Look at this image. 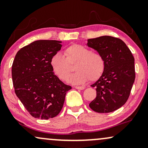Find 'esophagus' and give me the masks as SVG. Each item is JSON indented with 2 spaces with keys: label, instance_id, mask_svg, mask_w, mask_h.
<instances>
[{
  "label": "esophagus",
  "instance_id": "obj_1",
  "mask_svg": "<svg viewBox=\"0 0 148 148\" xmlns=\"http://www.w3.org/2000/svg\"><path fill=\"white\" fill-rule=\"evenodd\" d=\"M75 88L76 89H79V90L84 89V86H75Z\"/></svg>",
  "mask_w": 148,
  "mask_h": 148
}]
</instances>
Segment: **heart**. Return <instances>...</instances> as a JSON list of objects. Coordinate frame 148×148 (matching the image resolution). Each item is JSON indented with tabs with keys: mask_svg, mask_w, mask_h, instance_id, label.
<instances>
[{
	"mask_svg": "<svg viewBox=\"0 0 148 148\" xmlns=\"http://www.w3.org/2000/svg\"><path fill=\"white\" fill-rule=\"evenodd\" d=\"M66 57L57 53L50 59V66L55 74L63 81L69 79L72 69L69 63L76 62L75 70L69 82L74 84H82L87 82L95 81L102 75L105 70V63L100 54L92 53L82 45L73 44L65 50Z\"/></svg>",
	"mask_w": 148,
	"mask_h": 148,
	"instance_id": "1",
	"label": "heart"
}]
</instances>
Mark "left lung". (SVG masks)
Listing matches in <instances>:
<instances>
[{
  "label": "left lung",
  "instance_id": "left-lung-1",
  "mask_svg": "<svg viewBox=\"0 0 148 148\" xmlns=\"http://www.w3.org/2000/svg\"><path fill=\"white\" fill-rule=\"evenodd\" d=\"M86 46L96 50L105 63L102 75L91 85L96 98L90 108L98 113L114 112L130 96L135 79L134 58L124 41L111 36L88 39Z\"/></svg>",
  "mask_w": 148,
  "mask_h": 148
}]
</instances>
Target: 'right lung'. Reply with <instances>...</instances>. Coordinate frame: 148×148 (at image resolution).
Here are the masks:
<instances>
[{"instance_id": "1", "label": "right lung", "mask_w": 148, "mask_h": 148, "mask_svg": "<svg viewBox=\"0 0 148 148\" xmlns=\"http://www.w3.org/2000/svg\"><path fill=\"white\" fill-rule=\"evenodd\" d=\"M62 41L38 40L17 52L12 66L16 96L31 116L49 119L58 115L71 86L53 72L50 59L62 48Z\"/></svg>"}]
</instances>
